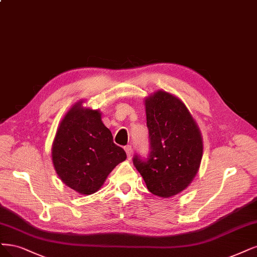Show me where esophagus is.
<instances>
[{
    "label": "esophagus",
    "instance_id": "obj_1",
    "mask_svg": "<svg viewBox=\"0 0 257 257\" xmlns=\"http://www.w3.org/2000/svg\"><path fill=\"white\" fill-rule=\"evenodd\" d=\"M124 150H125V152H126L127 158H128V159H131V158H132V153H133V149H132V147H131V146H125V147H124Z\"/></svg>",
    "mask_w": 257,
    "mask_h": 257
}]
</instances>
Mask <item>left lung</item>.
Here are the masks:
<instances>
[{
	"mask_svg": "<svg viewBox=\"0 0 257 257\" xmlns=\"http://www.w3.org/2000/svg\"><path fill=\"white\" fill-rule=\"evenodd\" d=\"M150 151L133 164L150 192L169 198L183 191L196 176L203 153L200 131L184 103L157 91L146 100Z\"/></svg>",
	"mask_w": 257,
	"mask_h": 257,
	"instance_id": "8db88e82",
	"label": "left lung"
}]
</instances>
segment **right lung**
Returning <instances> with one entry per match:
<instances>
[{
	"mask_svg": "<svg viewBox=\"0 0 257 257\" xmlns=\"http://www.w3.org/2000/svg\"><path fill=\"white\" fill-rule=\"evenodd\" d=\"M126 154L113 144L111 132L101 120L99 110L76 104L57 130L52 159L59 178L82 194L99 190L107 175Z\"/></svg>",
	"mask_w": 257,
	"mask_h": 257,
	"instance_id": "1",
	"label": "right lung"
}]
</instances>
